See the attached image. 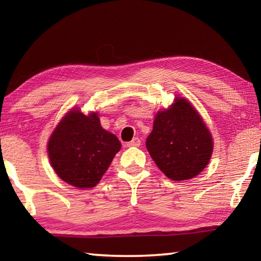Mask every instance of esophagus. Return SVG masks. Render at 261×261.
I'll return each instance as SVG.
<instances>
[{"instance_id":"esophagus-1","label":"esophagus","mask_w":261,"mask_h":261,"mask_svg":"<svg viewBox=\"0 0 261 261\" xmlns=\"http://www.w3.org/2000/svg\"><path fill=\"white\" fill-rule=\"evenodd\" d=\"M140 144H141V141L139 138H134L130 141V143H127L126 145L129 147H138V146H140Z\"/></svg>"}]
</instances>
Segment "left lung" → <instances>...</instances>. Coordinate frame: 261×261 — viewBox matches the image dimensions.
<instances>
[{
  "label": "left lung",
  "instance_id": "8db88e82",
  "mask_svg": "<svg viewBox=\"0 0 261 261\" xmlns=\"http://www.w3.org/2000/svg\"><path fill=\"white\" fill-rule=\"evenodd\" d=\"M146 147L167 177L185 180L204 170L213 152V140L199 114L180 98L158 113Z\"/></svg>",
  "mask_w": 261,
  "mask_h": 261
}]
</instances>
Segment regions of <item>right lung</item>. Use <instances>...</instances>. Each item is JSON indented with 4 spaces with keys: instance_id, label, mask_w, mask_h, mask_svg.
Instances as JSON below:
<instances>
[{
    "instance_id": "obj_1",
    "label": "right lung",
    "mask_w": 261,
    "mask_h": 261,
    "mask_svg": "<svg viewBox=\"0 0 261 261\" xmlns=\"http://www.w3.org/2000/svg\"><path fill=\"white\" fill-rule=\"evenodd\" d=\"M120 149V140L102 129L98 115L79 110L65 115L48 141L55 173L79 189L95 187Z\"/></svg>"
}]
</instances>
